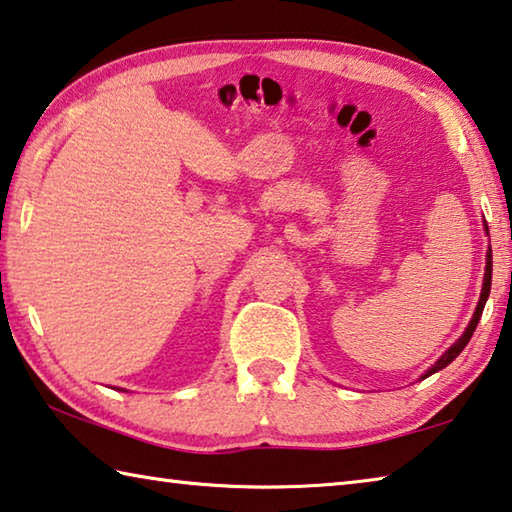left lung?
Here are the masks:
<instances>
[{"label": "left lung", "mask_w": 512, "mask_h": 512, "mask_svg": "<svg viewBox=\"0 0 512 512\" xmlns=\"http://www.w3.org/2000/svg\"><path fill=\"white\" fill-rule=\"evenodd\" d=\"M483 228H486V235H488V224L486 221H483ZM490 237V235H488ZM490 284H492V248L488 246V253H486V273H483V286H481V295H479V302H477V309H475V313H472V318H470V322H468V327H466V331L461 333V338L454 342V345L443 353V356L434 362V365L425 371V374H421V380L423 378H427V376H432V374H436V371H441V369H445L450 365V362L459 356V353L466 349V345L470 342V338H472V333H475V329H477V324H479V320H481V313H483V306H486V302H488V295H490Z\"/></svg>", "instance_id": "8db88e82"}]
</instances>
